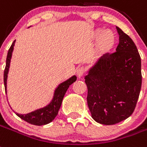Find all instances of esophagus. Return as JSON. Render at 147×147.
Masks as SVG:
<instances>
[{
    "label": "esophagus",
    "instance_id": "34e87169",
    "mask_svg": "<svg viewBox=\"0 0 147 147\" xmlns=\"http://www.w3.org/2000/svg\"><path fill=\"white\" fill-rule=\"evenodd\" d=\"M84 73H85V68H84V67H79V68H78V69H77V77H79V78H80V77H83V76H84Z\"/></svg>",
    "mask_w": 147,
    "mask_h": 147
}]
</instances>
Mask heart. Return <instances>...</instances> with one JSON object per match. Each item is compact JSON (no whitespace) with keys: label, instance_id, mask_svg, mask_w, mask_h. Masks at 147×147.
Returning a JSON list of instances; mask_svg holds the SVG:
<instances>
[{"label":"heart","instance_id":"obj_1","mask_svg":"<svg viewBox=\"0 0 147 147\" xmlns=\"http://www.w3.org/2000/svg\"><path fill=\"white\" fill-rule=\"evenodd\" d=\"M100 41L99 44V50L101 52H106L110 50L114 43V36L110 31H106L104 34L102 30H99L96 34L97 38L101 37Z\"/></svg>","mask_w":147,"mask_h":147}]
</instances>
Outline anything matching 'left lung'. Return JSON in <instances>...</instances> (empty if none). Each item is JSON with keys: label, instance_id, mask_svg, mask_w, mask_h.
I'll use <instances>...</instances> for the list:
<instances>
[{"label": "left lung", "instance_id": "left-lung-1", "mask_svg": "<svg viewBox=\"0 0 147 147\" xmlns=\"http://www.w3.org/2000/svg\"><path fill=\"white\" fill-rule=\"evenodd\" d=\"M116 27V52L104 54L84 77L92 118L104 125L118 123L134 113L142 84L138 50L131 38Z\"/></svg>", "mask_w": 147, "mask_h": 147}]
</instances>
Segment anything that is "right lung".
I'll list each match as a JSON object with an SVG mask.
<instances>
[{
	"instance_id": "right-lung-1",
	"label": "right lung",
	"mask_w": 147,
	"mask_h": 147,
	"mask_svg": "<svg viewBox=\"0 0 147 147\" xmlns=\"http://www.w3.org/2000/svg\"><path fill=\"white\" fill-rule=\"evenodd\" d=\"M15 41L16 40H14L13 42V44L9 49L6 59V67H5L4 73V87H5V92L6 93L7 74H8L9 71L11 59V57H12V52L13 51V47H14ZM76 80H77V77L74 75L72 77H70V79H68L67 80L61 83L56 88L54 94H53V97L51 102L46 107L38 109L37 110H34V111L27 113V114H19V113H16V114L18 115L20 118H21L22 120L33 125L41 126V125L47 124L49 123L52 122L54 120V118L57 117L58 111L61 108V103H62L63 96L65 95L66 92L69 88V86Z\"/></svg>"
}]
</instances>
